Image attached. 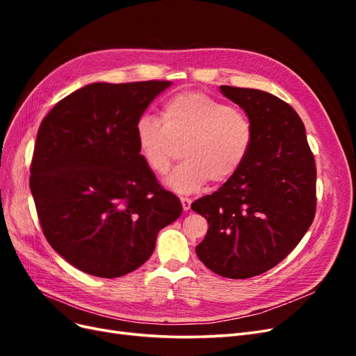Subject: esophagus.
<instances>
[{
  "label": "esophagus",
  "instance_id": "34e87169",
  "mask_svg": "<svg viewBox=\"0 0 356 356\" xmlns=\"http://www.w3.org/2000/svg\"><path fill=\"white\" fill-rule=\"evenodd\" d=\"M191 199H188V197H181V203H182V209H184L186 212L187 211H190V208H191Z\"/></svg>",
  "mask_w": 356,
  "mask_h": 356
}]
</instances>
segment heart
<instances>
[{
	"label": "heart",
	"mask_w": 356,
	"mask_h": 356,
	"mask_svg": "<svg viewBox=\"0 0 356 356\" xmlns=\"http://www.w3.org/2000/svg\"><path fill=\"white\" fill-rule=\"evenodd\" d=\"M138 152L147 168L165 175L184 144L179 165L165 179L178 195H190L208 184L229 181L238 174L251 152L254 129L242 111L199 92L169 98L160 111L138 118L135 126Z\"/></svg>",
	"instance_id": "b5f03b06"
}]
</instances>
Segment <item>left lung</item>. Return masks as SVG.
<instances>
[{"label":"left lung","instance_id":"8db88e82","mask_svg":"<svg viewBox=\"0 0 356 356\" xmlns=\"http://www.w3.org/2000/svg\"><path fill=\"white\" fill-rule=\"evenodd\" d=\"M254 129L238 174L191 209L209 229L199 260L224 277L246 279L281 263L309 230L316 209V166L293 106L257 89L220 86Z\"/></svg>","mask_w":356,"mask_h":356}]
</instances>
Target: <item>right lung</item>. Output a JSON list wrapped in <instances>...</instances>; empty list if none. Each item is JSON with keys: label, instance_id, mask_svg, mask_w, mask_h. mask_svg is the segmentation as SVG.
Segmentation results:
<instances>
[{"label": "right lung", "instance_id": "1", "mask_svg": "<svg viewBox=\"0 0 356 356\" xmlns=\"http://www.w3.org/2000/svg\"><path fill=\"white\" fill-rule=\"evenodd\" d=\"M170 81L92 83L41 122L29 187L42 233L62 258L98 277L124 276L152 257L182 212L138 152L135 126Z\"/></svg>", "mask_w": 356, "mask_h": 356}]
</instances>
